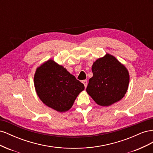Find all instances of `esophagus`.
<instances>
[{
    "label": "esophagus",
    "mask_w": 153,
    "mask_h": 153,
    "mask_svg": "<svg viewBox=\"0 0 153 153\" xmlns=\"http://www.w3.org/2000/svg\"><path fill=\"white\" fill-rule=\"evenodd\" d=\"M82 83H83V84H84V85L85 86V88H86L87 85V81L86 80H84L82 81Z\"/></svg>",
    "instance_id": "1"
}]
</instances>
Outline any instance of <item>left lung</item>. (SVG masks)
<instances>
[{
  "mask_svg": "<svg viewBox=\"0 0 153 153\" xmlns=\"http://www.w3.org/2000/svg\"><path fill=\"white\" fill-rule=\"evenodd\" d=\"M93 76L87 92L101 106H110L121 100L128 90L129 75L127 69L110 54L97 59L92 66Z\"/></svg>",
  "mask_w": 153,
  "mask_h": 153,
  "instance_id": "left-lung-1",
  "label": "left lung"
}]
</instances>
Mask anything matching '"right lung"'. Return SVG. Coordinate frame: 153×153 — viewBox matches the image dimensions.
I'll return each instance as SVG.
<instances>
[{
	"label": "right lung",
	"mask_w": 153,
	"mask_h": 153,
	"mask_svg": "<svg viewBox=\"0 0 153 153\" xmlns=\"http://www.w3.org/2000/svg\"><path fill=\"white\" fill-rule=\"evenodd\" d=\"M37 94L47 105L60 112L71 108L84 85L66 68L48 60L37 68L34 78Z\"/></svg>",
	"instance_id": "1"
}]
</instances>
